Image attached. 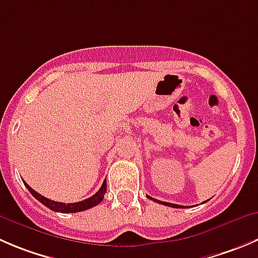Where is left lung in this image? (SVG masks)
<instances>
[{"instance_id": "left-lung-1", "label": "left lung", "mask_w": 258, "mask_h": 258, "mask_svg": "<svg viewBox=\"0 0 258 258\" xmlns=\"http://www.w3.org/2000/svg\"><path fill=\"white\" fill-rule=\"evenodd\" d=\"M150 199H152L154 202H156V203H160V204H164V206H167V207H172V208H186L185 206H179V204H172V203H167V202H161V201H157V199H154L151 198V197H149Z\"/></svg>"}]
</instances>
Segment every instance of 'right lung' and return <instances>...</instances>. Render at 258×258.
<instances>
[{"label":"right lung","instance_id":"add662e5","mask_svg":"<svg viewBox=\"0 0 258 258\" xmlns=\"http://www.w3.org/2000/svg\"><path fill=\"white\" fill-rule=\"evenodd\" d=\"M24 184L26 185V187L29 189V191L31 192L32 197H34V198H36L40 203L44 204L45 207H47V208L51 209V211L59 212V213H77V212H83V211H87V209H89V208H93V207H96L97 204H99L102 201H103L104 194H106V191H107V181H106V179H104L101 189H99L98 191L94 194V196H92L91 198L86 199V201L78 202V203L66 204V203H59V202H54V201H51V199L45 198V197H42L41 194H39L37 191H35L32 187H30L25 181H24Z\"/></svg>","mask_w":258,"mask_h":258}]
</instances>
